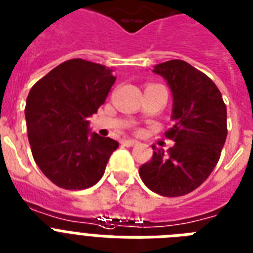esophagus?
<instances>
[{
  "label": "esophagus",
  "instance_id": "1",
  "mask_svg": "<svg viewBox=\"0 0 253 253\" xmlns=\"http://www.w3.org/2000/svg\"><path fill=\"white\" fill-rule=\"evenodd\" d=\"M122 144L125 146H135L137 144V141H135V140H131V139H126V140H123Z\"/></svg>",
  "mask_w": 253,
  "mask_h": 253
}]
</instances>
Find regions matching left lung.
Listing matches in <instances>:
<instances>
[{
    "label": "left lung",
    "mask_w": 253,
    "mask_h": 253,
    "mask_svg": "<svg viewBox=\"0 0 253 253\" xmlns=\"http://www.w3.org/2000/svg\"><path fill=\"white\" fill-rule=\"evenodd\" d=\"M153 72L167 81L173 97V140L167 152L153 145V157L139 175L152 192L181 197L207 180L217 165L228 135L226 105L212 80L184 60L157 64Z\"/></svg>",
    "instance_id": "1"
}]
</instances>
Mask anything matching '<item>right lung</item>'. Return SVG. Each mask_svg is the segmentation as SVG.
Returning a JSON list of instances; mask_svg holds the SVG:
<instances>
[{"label": "right lung", "mask_w": 253, "mask_h": 253, "mask_svg": "<svg viewBox=\"0 0 253 253\" xmlns=\"http://www.w3.org/2000/svg\"><path fill=\"white\" fill-rule=\"evenodd\" d=\"M116 82L112 69L84 59L61 63L36 82L25 104L35 162L59 188L81 190L103 177L120 144L91 132L87 118Z\"/></svg>", "instance_id": "obj_1"}]
</instances>
